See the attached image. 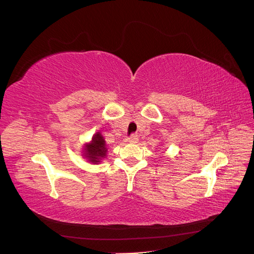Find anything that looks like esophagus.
I'll use <instances>...</instances> for the list:
<instances>
[{
	"label": "esophagus",
	"instance_id": "1",
	"mask_svg": "<svg viewBox=\"0 0 254 254\" xmlns=\"http://www.w3.org/2000/svg\"><path fill=\"white\" fill-rule=\"evenodd\" d=\"M127 141L131 144H135V143H137V141H139V136H137L135 133H132L128 137Z\"/></svg>",
	"mask_w": 254,
	"mask_h": 254
}]
</instances>
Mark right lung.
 <instances>
[{
    "label": "right lung",
    "mask_w": 254,
    "mask_h": 254,
    "mask_svg": "<svg viewBox=\"0 0 254 254\" xmlns=\"http://www.w3.org/2000/svg\"><path fill=\"white\" fill-rule=\"evenodd\" d=\"M107 152L106 144L104 137L102 134L97 132L92 137V142L86 146V149H84V156H86L90 162L92 163H98L101 162L99 160L102 158H105Z\"/></svg>",
    "instance_id": "1"
}]
</instances>
